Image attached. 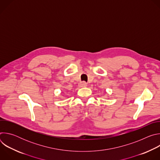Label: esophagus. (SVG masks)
<instances>
[{"instance_id": "esophagus-1", "label": "esophagus", "mask_w": 160, "mask_h": 160, "mask_svg": "<svg viewBox=\"0 0 160 160\" xmlns=\"http://www.w3.org/2000/svg\"><path fill=\"white\" fill-rule=\"evenodd\" d=\"M87 85V83L85 82H81L79 83V84H78V86H79L80 87H86Z\"/></svg>"}]
</instances>
